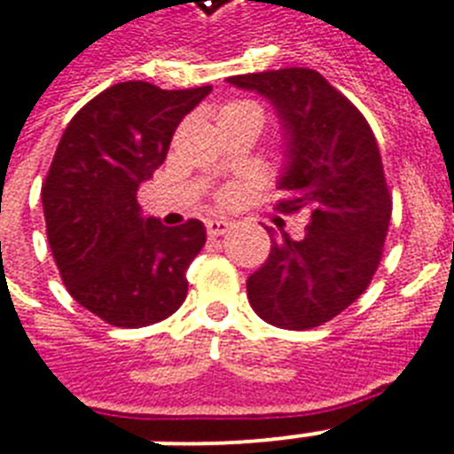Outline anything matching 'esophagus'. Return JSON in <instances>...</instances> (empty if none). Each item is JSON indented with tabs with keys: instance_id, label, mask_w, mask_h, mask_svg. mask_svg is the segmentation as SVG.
<instances>
[{
	"instance_id": "obj_1",
	"label": "esophagus",
	"mask_w": 454,
	"mask_h": 454,
	"mask_svg": "<svg viewBox=\"0 0 454 454\" xmlns=\"http://www.w3.org/2000/svg\"><path fill=\"white\" fill-rule=\"evenodd\" d=\"M231 231V221L226 219H209L207 221V235L209 238H219V235Z\"/></svg>"
}]
</instances>
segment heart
<instances>
[{
  "label": "heart",
  "mask_w": 454,
  "mask_h": 454,
  "mask_svg": "<svg viewBox=\"0 0 454 454\" xmlns=\"http://www.w3.org/2000/svg\"><path fill=\"white\" fill-rule=\"evenodd\" d=\"M233 114H252V116H256L259 121L263 119V114H261L259 106L252 105V102H233V105H226L219 112V116H233Z\"/></svg>",
  "instance_id": "1"
}]
</instances>
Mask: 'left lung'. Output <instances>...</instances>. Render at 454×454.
Here are the masks:
<instances>
[{"mask_svg":"<svg viewBox=\"0 0 454 454\" xmlns=\"http://www.w3.org/2000/svg\"><path fill=\"white\" fill-rule=\"evenodd\" d=\"M272 105L282 125L279 212H310L303 239L270 235V254L247 279L263 322L289 331L322 326L371 285L392 219L382 158L361 112L315 69L228 76Z\"/></svg>","mask_w":454,"mask_h":454,"instance_id":"8db88e82","label":"left lung"}]
</instances>
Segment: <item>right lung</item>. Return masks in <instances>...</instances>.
<instances>
[{
  "instance_id": "add662e5",
  "label": "right lung",
  "mask_w": 454,
  "mask_h": 454,
  "mask_svg": "<svg viewBox=\"0 0 454 454\" xmlns=\"http://www.w3.org/2000/svg\"><path fill=\"white\" fill-rule=\"evenodd\" d=\"M212 86L106 88L69 121L42 189L48 245L76 303L112 326L168 319L186 298V270L205 245L202 221L163 226L137 191L168 156L176 125Z\"/></svg>"
}]
</instances>
